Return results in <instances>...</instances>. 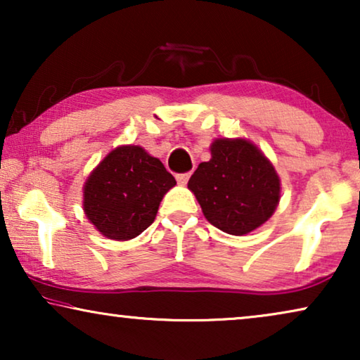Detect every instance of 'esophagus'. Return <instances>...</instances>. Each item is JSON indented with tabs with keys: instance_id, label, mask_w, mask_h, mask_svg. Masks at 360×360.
Wrapping results in <instances>:
<instances>
[{
	"instance_id": "obj_1",
	"label": "esophagus",
	"mask_w": 360,
	"mask_h": 360,
	"mask_svg": "<svg viewBox=\"0 0 360 360\" xmlns=\"http://www.w3.org/2000/svg\"><path fill=\"white\" fill-rule=\"evenodd\" d=\"M190 175H191L190 172H185V174H176L175 179H176V181H179L180 185H186V181H188Z\"/></svg>"
}]
</instances>
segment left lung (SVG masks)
Masks as SVG:
<instances>
[{
	"label": "left lung",
	"mask_w": 360,
	"mask_h": 360,
	"mask_svg": "<svg viewBox=\"0 0 360 360\" xmlns=\"http://www.w3.org/2000/svg\"><path fill=\"white\" fill-rule=\"evenodd\" d=\"M211 159L188 181L205 218L233 236L262 226L280 201V179L270 160L245 139H216Z\"/></svg>",
	"instance_id": "obj_1"
}]
</instances>
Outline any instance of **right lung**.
<instances>
[{
    "label": "right lung",
    "instance_id": "add662e5",
    "mask_svg": "<svg viewBox=\"0 0 360 360\" xmlns=\"http://www.w3.org/2000/svg\"><path fill=\"white\" fill-rule=\"evenodd\" d=\"M176 181L141 146L111 150L83 186V210L108 239L129 240L154 223L164 195Z\"/></svg>",
    "mask_w": 360,
    "mask_h": 360
}]
</instances>
